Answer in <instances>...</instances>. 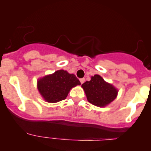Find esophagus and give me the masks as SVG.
I'll use <instances>...</instances> for the list:
<instances>
[{"instance_id":"esophagus-1","label":"esophagus","mask_w":151,"mask_h":151,"mask_svg":"<svg viewBox=\"0 0 151 151\" xmlns=\"http://www.w3.org/2000/svg\"><path fill=\"white\" fill-rule=\"evenodd\" d=\"M79 81H80L81 84H83V83L84 82V81H85V79H84V78H81V79H79Z\"/></svg>"}]
</instances>
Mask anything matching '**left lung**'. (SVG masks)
I'll use <instances>...</instances> for the list:
<instances>
[{
    "label": "left lung",
    "mask_w": 151,
    "mask_h": 151,
    "mask_svg": "<svg viewBox=\"0 0 151 151\" xmlns=\"http://www.w3.org/2000/svg\"><path fill=\"white\" fill-rule=\"evenodd\" d=\"M81 86L85 91L88 101L97 106H105L117 96V89L106 82L98 74L91 77V80L86 81Z\"/></svg>",
    "instance_id": "left-lung-1"
}]
</instances>
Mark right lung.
Instances as JSON below:
<instances>
[{
	"mask_svg": "<svg viewBox=\"0 0 151 151\" xmlns=\"http://www.w3.org/2000/svg\"><path fill=\"white\" fill-rule=\"evenodd\" d=\"M79 84L80 81L74 74L61 70L40 79L37 89L45 100L55 103L65 99L70 89Z\"/></svg>",
	"mask_w": 151,
	"mask_h": 151,
	"instance_id": "add662e5",
	"label": "right lung"
}]
</instances>
